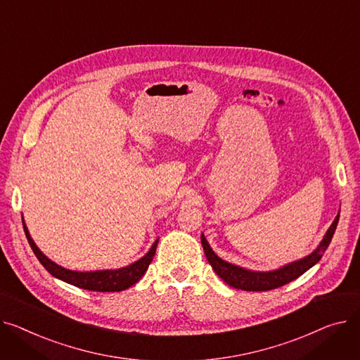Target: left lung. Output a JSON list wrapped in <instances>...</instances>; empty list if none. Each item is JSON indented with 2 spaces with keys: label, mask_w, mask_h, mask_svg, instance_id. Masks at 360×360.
<instances>
[{
  "label": "left lung",
  "mask_w": 360,
  "mask_h": 360,
  "mask_svg": "<svg viewBox=\"0 0 360 360\" xmlns=\"http://www.w3.org/2000/svg\"><path fill=\"white\" fill-rule=\"evenodd\" d=\"M339 218H340V212L337 214L335 219L333 221V224L330 225V228L326 232V236L323 237L321 243L311 252V255L305 256L304 259L295 260V262L288 263L279 269L269 270V271L248 270V269L240 267L237 264L228 263V262L222 260L221 257H218V255H215V251L210 248V245L203 234L200 236V241H202V247H203L207 262L210 263V266H212L215 273L225 283H228L232 288L243 289V290H255V292L271 290V289L281 288V286L295 281L297 278H300L301 274H304L307 270H309L314 264H316L321 260L324 251L327 250V247L334 236L337 224H339Z\"/></svg>",
  "instance_id": "left-lung-1"
}]
</instances>
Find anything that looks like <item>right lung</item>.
<instances>
[{
  "instance_id": "obj_1",
  "label": "right lung",
  "mask_w": 360,
  "mask_h": 360,
  "mask_svg": "<svg viewBox=\"0 0 360 360\" xmlns=\"http://www.w3.org/2000/svg\"><path fill=\"white\" fill-rule=\"evenodd\" d=\"M23 228H25V234L27 237V241L34 252V256L37 260L41 263L52 276H55L59 281L67 282L70 285H74L81 289H89V290H96V292H120L131 288L135 285L148 269V266L151 264L153 257L155 255L157 244L158 240L154 241L151 245L150 251L146 252L143 257L139 260L134 262L129 266H124L120 269H105V270H93V271H77V270H70L56 264L52 262L49 257H46L44 252L39 250L33 238L30 237V232L25 224L23 219Z\"/></svg>"
}]
</instances>
